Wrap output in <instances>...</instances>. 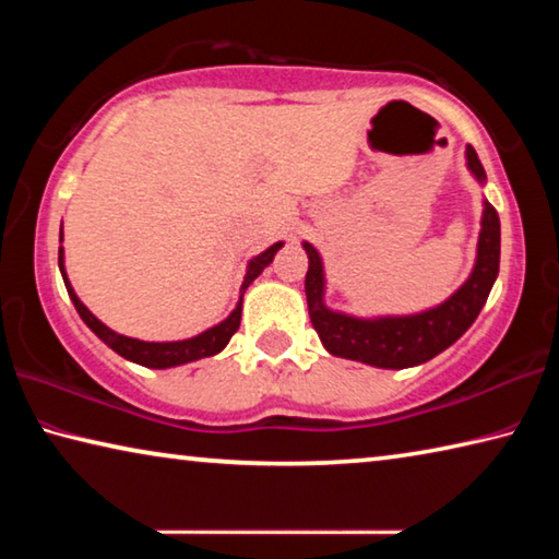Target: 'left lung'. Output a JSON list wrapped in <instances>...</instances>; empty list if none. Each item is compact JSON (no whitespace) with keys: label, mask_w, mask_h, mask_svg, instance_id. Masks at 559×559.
<instances>
[{"label":"left lung","mask_w":559,"mask_h":559,"mask_svg":"<svg viewBox=\"0 0 559 559\" xmlns=\"http://www.w3.org/2000/svg\"><path fill=\"white\" fill-rule=\"evenodd\" d=\"M468 169L480 185L486 182V169L480 165L476 150L466 147ZM308 253L306 298L308 313L320 343L330 355L357 359V362L384 367V370H404L437 357L449 345L466 333L486 306L488 293L493 288L500 266V219L493 204L484 202L480 216L478 253L468 281L441 306L414 316L386 318H355L330 310L325 296L323 259L308 241L302 243Z\"/></svg>","instance_id":"obj_1"}]
</instances>
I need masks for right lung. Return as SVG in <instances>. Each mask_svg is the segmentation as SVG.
Returning <instances> with one entry per match:
<instances>
[{
	"label": "right lung",
	"mask_w": 559,
	"mask_h": 559,
	"mask_svg": "<svg viewBox=\"0 0 559 559\" xmlns=\"http://www.w3.org/2000/svg\"><path fill=\"white\" fill-rule=\"evenodd\" d=\"M59 241H63V229H61ZM281 246H283V241L273 243V246H269L266 251L259 253V257H253L249 261V269H246V276H243V283H241L239 302H236V308L231 310L229 318L222 320L219 325L204 330V333H200V335H194L189 340H177V343H145V340L126 337V335L116 333V330H110L108 325H103L100 320L93 316L86 306H83L81 298L75 296V290L71 288L69 278H66L63 246H59V269H61V276H63V283H66V290H69V296L73 300L75 310H79L81 320L103 340V343H106L110 349H116L120 357L130 359V362L143 365V367H153V370H165V367H177V365L194 362V359H202V357H212L216 353H222V349L229 345L231 335L236 333V330H239V323H241V302H243L246 288H249L253 278H257L259 273L269 266Z\"/></svg>",
	"instance_id": "add662e5"
}]
</instances>
